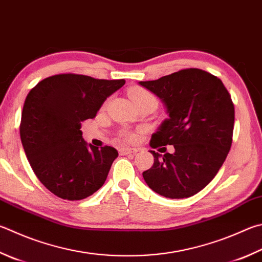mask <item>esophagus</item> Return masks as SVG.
<instances>
[{"label":"esophagus","mask_w":262,"mask_h":262,"mask_svg":"<svg viewBox=\"0 0 262 262\" xmlns=\"http://www.w3.org/2000/svg\"><path fill=\"white\" fill-rule=\"evenodd\" d=\"M139 152V149H136V147H122L120 150V154L121 155H135Z\"/></svg>","instance_id":"34e87169"}]
</instances>
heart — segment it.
Returning a JSON list of instances; mask_svg holds the SVG:
<instances>
[{"mask_svg": "<svg viewBox=\"0 0 262 262\" xmlns=\"http://www.w3.org/2000/svg\"><path fill=\"white\" fill-rule=\"evenodd\" d=\"M129 95H130V98L133 99V102L135 103L136 106H140V105H142V104L147 103V102L158 103V101H157V97L155 96V95L152 94L151 92H149V90L144 89V88L132 89L129 92ZM121 137H122V139L127 140V141H132L133 139H134V135H133L132 133H129V132L123 130V132H121Z\"/></svg>", "mask_w": 262, "mask_h": 262, "instance_id": "b5f03b06", "label": "heart"}]
</instances>
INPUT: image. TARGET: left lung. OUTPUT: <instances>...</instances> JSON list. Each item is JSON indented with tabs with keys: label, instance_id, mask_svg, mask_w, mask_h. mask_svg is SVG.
<instances>
[{
	"label": "left lung",
	"instance_id": "1",
	"mask_svg": "<svg viewBox=\"0 0 262 262\" xmlns=\"http://www.w3.org/2000/svg\"><path fill=\"white\" fill-rule=\"evenodd\" d=\"M140 84L165 104L168 119L152 134L151 147L173 145L143 172L146 184L166 198H188L215 177L232 142L235 108L225 84L199 69H185ZM165 149L166 147H161Z\"/></svg>",
	"mask_w": 262,
	"mask_h": 262
}]
</instances>
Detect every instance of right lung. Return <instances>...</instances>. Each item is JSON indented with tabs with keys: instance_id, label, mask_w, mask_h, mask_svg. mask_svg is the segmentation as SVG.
Instances as JSON below:
<instances>
[{
	"instance_id": "add662e5",
	"label": "right lung",
	"mask_w": 262,
	"mask_h": 262,
	"mask_svg": "<svg viewBox=\"0 0 262 262\" xmlns=\"http://www.w3.org/2000/svg\"><path fill=\"white\" fill-rule=\"evenodd\" d=\"M125 82L57 74L28 93L21 112L20 140L33 172L57 197L80 201L105 182L118 151L87 144L80 128Z\"/></svg>"
}]
</instances>
